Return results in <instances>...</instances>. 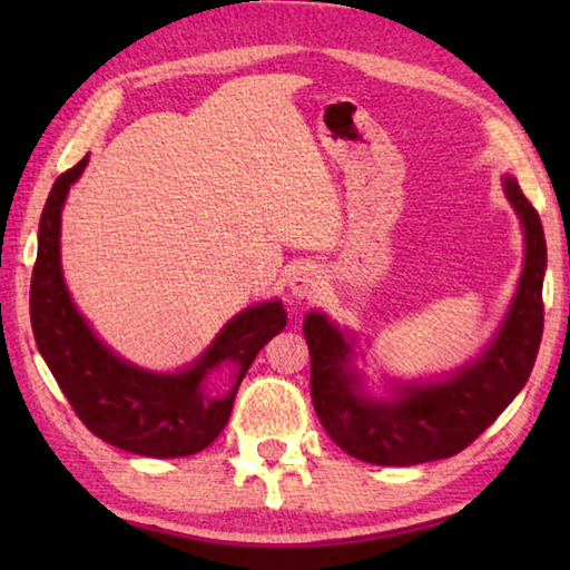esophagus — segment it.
<instances>
[{
    "label": "esophagus",
    "instance_id": "esophagus-1",
    "mask_svg": "<svg viewBox=\"0 0 570 570\" xmlns=\"http://www.w3.org/2000/svg\"><path fill=\"white\" fill-rule=\"evenodd\" d=\"M286 286L296 298H314L322 292L324 276L314 264H298L292 268V274L286 276Z\"/></svg>",
    "mask_w": 570,
    "mask_h": 570
}]
</instances>
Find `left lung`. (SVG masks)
<instances>
[{
    "instance_id": "left-lung-1",
    "label": "left lung",
    "mask_w": 570,
    "mask_h": 570,
    "mask_svg": "<svg viewBox=\"0 0 570 570\" xmlns=\"http://www.w3.org/2000/svg\"><path fill=\"white\" fill-rule=\"evenodd\" d=\"M503 190L523 226V274L493 342L458 372L432 382H394L390 397L377 400L354 366V336L322 312L306 314L314 410L352 458L404 468L458 455L525 387L543 336L546 236L513 176L503 178Z\"/></svg>"
}]
</instances>
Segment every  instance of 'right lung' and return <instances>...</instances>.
Here are the masks:
<instances>
[{"mask_svg":"<svg viewBox=\"0 0 570 570\" xmlns=\"http://www.w3.org/2000/svg\"><path fill=\"white\" fill-rule=\"evenodd\" d=\"M88 160L90 156H85L55 180L40 218L30 286L37 350L92 435L135 455H193L208 448L226 428L250 362L286 326L284 304L274 298L238 312L208 350L178 372H150L125 362L82 320L62 276V208ZM220 363L235 366V387L224 399H210L205 380Z\"/></svg>","mask_w":570,"mask_h":570,"instance_id":"obj_1","label":"right lung"}]
</instances>
